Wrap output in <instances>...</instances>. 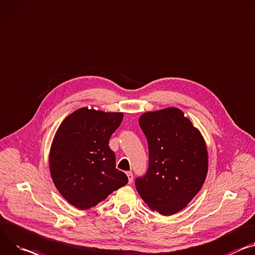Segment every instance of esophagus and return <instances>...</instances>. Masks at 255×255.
<instances>
[{"label": "esophagus", "instance_id": "34e87169", "mask_svg": "<svg viewBox=\"0 0 255 255\" xmlns=\"http://www.w3.org/2000/svg\"><path fill=\"white\" fill-rule=\"evenodd\" d=\"M127 177H128V180H129V184H131L133 182V174L132 172H127Z\"/></svg>", "mask_w": 255, "mask_h": 255}]
</instances>
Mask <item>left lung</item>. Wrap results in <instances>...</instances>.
<instances>
[{
  "label": "left lung",
  "mask_w": 255,
  "mask_h": 255,
  "mask_svg": "<svg viewBox=\"0 0 255 255\" xmlns=\"http://www.w3.org/2000/svg\"><path fill=\"white\" fill-rule=\"evenodd\" d=\"M149 152L148 170L136 189L163 216L180 211L200 191L208 170L207 148L200 131L178 108L146 112L139 118Z\"/></svg>",
  "instance_id": "left-lung-1"
}]
</instances>
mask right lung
Masks as SVG:
<instances>
[{"label":"right lung","instance_id":"1","mask_svg":"<svg viewBox=\"0 0 255 255\" xmlns=\"http://www.w3.org/2000/svg\"><path fill=\"white\" fill-rule=\"evenodd\" d=\"M123 113L81 108L64 119L53 139L49 165L56 188L79 210H88L128 183L109 146Z\"/></svg>","mask_w":255,"mask_h":255}]
</instances>
